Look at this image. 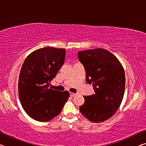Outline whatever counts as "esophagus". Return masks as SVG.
<instances>
[{
  "label": "esophagus",
  "instance_id": "1",
  "mask_svg": "<svg viewBox=\"0 0 146 146\" xmlns=\"http://www.w3.org/2000/svg\"><path fill=\"white\" fill-rule=\"evenodd\" d=\"M76 93H72V92H70V96L71 97H74V96L75 95H76Z\"/></svg>",
  "mask_w": 146,
  "mask_h": 146
}]
</instances>
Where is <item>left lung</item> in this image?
Returning a JSON list of instances; mask_svg holds the SVG:
<instances>
[{
	"mask_svg": "<svg viewBox=\"0 0 146 146\" xmlns=\"http://www.w3.org/2000/svg\"><path fill=\"white\" fill-rule=\"evenodd\" d=\"M86 70V82L92 84L95 94L84 96L80 111L92 122L111 117L122 102L125 91V73L118 58L104 49L78 51Z\"/></svg>",
	"mask_w": 146,
	"mask_h": 146,
	"instance_id": "1",
	"label": "left lung"
}]
</instances>
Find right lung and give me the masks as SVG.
<instances>
[{
  "label": "right lung",
  "instance_id": "add662e5",
  "mask_svg": "<svg viewBox=\"0 0 146 146\" xmlns=\"http://www.w3.org/2000/svg\"><path fill=\"white\" fill-rule=\"evenodd\" d=\"M66 49L51 47L34 51L27 56L19 78V95L29 117L47 122L61 112L70 97L68 91L53 90L49 84L64 64Z\"/></svg>",
  "mask_w": 146,
  "mask_h": 146
}]
</instances>
